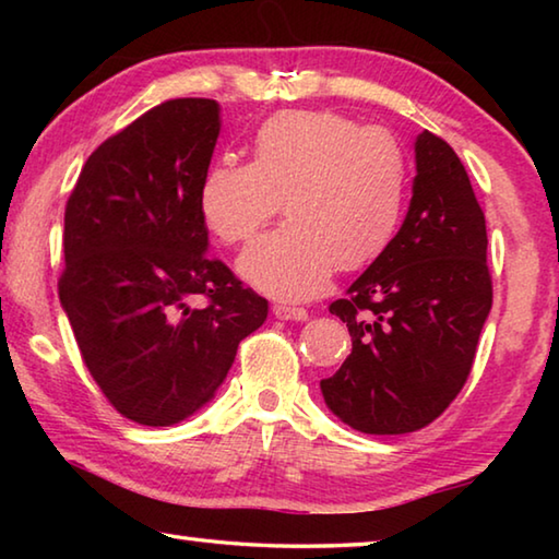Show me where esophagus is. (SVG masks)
Listing matches in <instances>:
<instances>
[{"label":"esophagus","instance_id":"34e87169","mask_svg":"<svg viewBox=\"0 0 559 559\" xmlns=\"http://www.w3.org/2000/svg\"><path fill=\"white\" fill-rule=\"evenodd\" d=\"M273 316L278 320H298V323H302V320H308V310L298 306H286V302H276V306H273Z\"/></svg>","mask_w":559,"mask_h":559}]
</instances>
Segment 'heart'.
<instances>
[{
    "label": "heart",
    "mask_w": 559,
    "mask_h": 559,
    "mask_svg": "<svg viewBox=\"0 0 559 559\" xmlns=\"http://www.w3.org/2000/svg\"><path fill=\"white\" fill-rule=\"evenodd\" d=\"M406 197V157L384 128L333 110H286L253 135V159L224 157L200 185V214L222 243H243L281 210L288 222L239 259L276 298H310L335 266L357 271L390 249Z\"/></svg>",
    "instance_id": "b5f03b06"
}]
</instances>
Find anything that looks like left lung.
<instances>
[{
	"label": "left lung",
	"instance_id": "obj_1",
	"mask_svg": "<svg viewBox=\"0 0 559 559\" xmlns=\"http://www.w3.org/2000/svg\"><path fill=\"white\" fill-rule=\"evenodd\" d=\"M402 229L330 302L353 353L320 382L328 409L362 433L424 429L466 384L493 306L486 216L447 140L424 130Z\"/></svg>",
	"mask_w": 559,
	"mask_h": 559
}]
</instances>
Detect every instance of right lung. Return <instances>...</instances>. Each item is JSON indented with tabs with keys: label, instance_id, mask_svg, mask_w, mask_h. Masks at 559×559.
<instances>
[{
	"label": "right lung",
	"instance_id": "right-lung-1",
	"mask_svg": "<svg viewBox=\"0 0 559 559\" xmlns=\"http://www.w3.org/2000/svg\"><path fill=\"white\" fill-rule=\"evenodd\" d=\"M219 128L216 100L159 103L98 145L66 204L61 306L100 392L143 427L202 409L269 316L206 253L200 185Z\"/></svg>",
	"mask_w": 559,
	"mask_h": 559
}]
</instances>
